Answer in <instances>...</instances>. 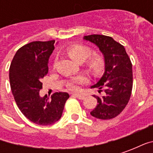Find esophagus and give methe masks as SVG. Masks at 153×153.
<instances>
[{
    "label": "esophagus",
    "instance_id": "34e87169",
    "mask_svg": "<svg viewBox=\"0 0 153 153\" xmlns=\"http://www.w3.org/2000/svg\"><path fill=\"white\" fill-rule=\"evenodd\" d=\"M74 96L76 97L77 98H79V99L80 100H83L85 98V97L83 96V95H82V94H74Z\"/></svg>",
    "mask_w": 153,
    "mask_h": 153
}]
</instances>
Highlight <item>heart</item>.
<instances>
[{"mask_svg":"<svg viewBox=\"0 0 153 153\" xmlns=\"http://www.w3.org/2000/svg\"><path fill=\"white\" fill-rule=\"evenodd\" d=\"M67 53L71 59L77 62H83L86 60L91 54V49L83 44H74L67 49ZM90 57V56H89ZM87 66L88 67L93 73L99 74L104 69L105 60L99 54H93L90 56L86 61ZM86 82V78L83 76H79L74 79L70 80L67 83L68 88L73 91L79 89V85Z\"/></svg>","mask_w":153,"mask_h":153,"instance_id":"b5f03b06","label":"heart"}]
</instances>
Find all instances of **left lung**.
Masks as SVG:
<instances>
[{"instance_id":"8db88e82","label":"left lung","mask_w":153,"mask_h":153,"mask_svg":"<svg viewBox=\"0 0 153 153\" xmlns=\"http://www.w3.org/2000/svg\"><path fill=\"white\" fill-rule=\"evenodd\" d=\"M83 39L94 43L103 54L105 72L92 88H98V92L104 91V96L94 95L97 105L90 112L93 117L100 120H110L116 117L128 104L133 88L132 63L124 46L112 38L105 35L84 36Z\"/></svg>"}]
</instances>
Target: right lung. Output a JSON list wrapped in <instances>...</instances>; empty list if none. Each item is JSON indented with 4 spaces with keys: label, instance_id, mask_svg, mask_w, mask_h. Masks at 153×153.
Returning <instances> with one entry per match:
<instances>
[{
    "label": "right lung",
    "instance_id": "1",
    "mask_svg": "<svg viewBox=\"0 0 153 153\" xmlns=\"http://www.w3.org/2000/svg\"><path fill=\"white\" fill-rule=\"evenodd\" d=\"M55 40L32 42L20 47L10 66V83L19 109L30 121L39 125H49L62 115L67 93H55L51 98L42 97L41 82L48 73V60L54 50Z\"/></svg>",
    "mask_w": 153,
    "mask_h": 153
}]
</instances>
